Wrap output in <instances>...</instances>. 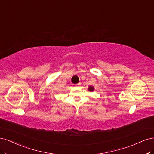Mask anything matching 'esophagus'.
<instances>
[{"label": "esophagus", "instance_id": "34e87169", "mask_svg": "<svg viewBox=\"0 0 154 154\" xmlns=\"http://www.w3.org/2000/svg\"><path fill=\"white\" fill-rule=\"evenodd\" d=\"M79 84H80V83H78V84H75V86H78V85H79Z\"/></svg>", "mask_w": 154, "mask_h": 154}]
</instances>
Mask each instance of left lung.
<instances>
[{"mask_svg": "<svg viewBox=\"0 0 154 154\" xmlns=\"http://www.w3.org/2000/svg\"><path fill=\"white\" fill-rule=\"evenodd\" d=\"M94 90H95V88H94L93 86H90L88 87V91H89L93 92V91H94Z\"/></svg>", "mask_w": 154, "mask_h": 154, "instance_id": "obj_1", "label": "left lung"}]
</instances>
